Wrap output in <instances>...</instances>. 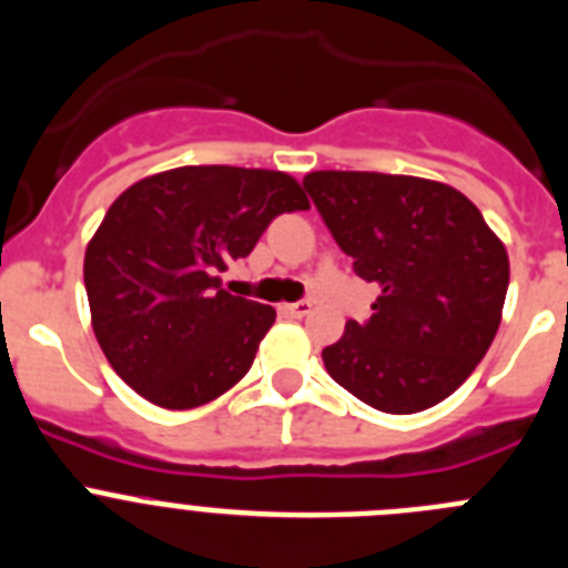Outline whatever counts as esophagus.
I'll list each match as a JSON object with an SVG mask.
<instances>
[{
    "mask_svg": "<svg viewBox=\"0 0 568 568\" xmlns=\"http://www.w3.org/2000/svg\"><path fill=\"white\" fill-rule=\"evenodd\" d=\"M284 310H287L293 318H304V315L313 313V301H295V304H287Z\"/></svg>",
    "mask_w": 568,
    "mask_h": 568,
    "instance_id": "1",
    "label": "esophagus"
}]
</instances>
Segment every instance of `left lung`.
I'll use <instances>...</instances> for the list:
<instances>
[{
  "mask_svg": "<svg viewBox=\"0 0 568 568\" xmlns=\"http://www.w3.org/2000/svg\"><path fill=\"white\" fill-rule=\"evenodd\" d=\"M304 187L355 275L381 290L369 321H346L321 353L327 373L381 413L449 398L500 327L504 241L460 190L433 179L315 170Z\"/></svg>",
  "mask_w": 568,
  "mask_h": 568,
  "instance_id": "8db88e82",
  "label": "left lung"
}]
</instances>
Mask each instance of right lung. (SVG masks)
<instances>
[{"instance_id": "1", "label": "right lung", "mask_w": 568, "mask_h": 568, "mask_svg": "<svg viewBox=\"0 0 568 568\" xmlns=\"http://www.w3.org/2000/svg\"><path fill=\"white\" fill-rule=\"evenodd\" d=\"M281 170L195 164L124 190L84 250L90 324L119 378L164 409L224 395L253 366L275 310L219 273L253 253L275 215L307 210Z\"/></svg>"}]
</instances>
